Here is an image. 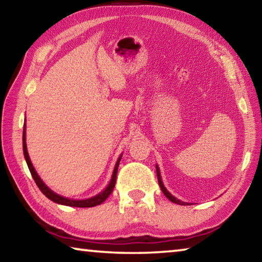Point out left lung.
Returning <instances> with one entry per match:
<instances>
[{
  "instance_id": "obj_1",
  "label": "left lung",
  "mask_w": 262,
  "mask_h": 262,
  "mask_svg": "<svg viewBox=\"0 0 262 262\" xmlns=\"http://www.w3.org/2000/svg\"><path fill=\"white\" fill-rule=\"evenodd\" d=\"M156 171H157V178H158L159 187H161V189H162V192L164 193V195H165V196L168 199V200L172 201V202H174V203H177V205H180V206H187L188 203H185V202H183V201L178 200V199L174 198L173 195H172L170 192H168V190H167L165 187H164V184H163L162 178H161V173H159V168H158V166H157V165H156Z\"/></svg>"
}]
</instances>
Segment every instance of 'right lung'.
Listing matches in <instances>:
<instances>
[{
	"mask_svg": "<svg viewBox=\"0 0 262 262\" xmlns=\"http://www.w3.org/2000/svg\"><path fill=\"white\" fill-rule=\"evenodd\" d=\"M25 128L26 127L24 125V129H23V151H24L25 161H26V163H28L29 170L31 172V174H32V178L34 179L35 184H37L39 189H40L42 192V194L46 195V198L50 199V200H52L53 202L59 203V205H64V206H70V207H78V208H90V207H95V206L100 205V203H103L106 200V199L110 196V194L113 192V188L115 186V180H117L119 163H120L121 156L119 157V159L117 161V164H115L114 170H113V174H112V179H111L108 186L103 190V192L95 195V196H92L90 199H85V200H72V199L63 198V196H61V195L53 192L51 188H48L47 186L43 184V181L41 180L40 177L38 176L37 172H35L32 163H31V159L29 157V152H28V148H26V139H25L26 129H25Z\"/></svg>",
	"mask_w": 262,
	"mask_h": 262,
	"instance_id": "right-lung-1",
	"label": "right lung"
}]
</instances>
